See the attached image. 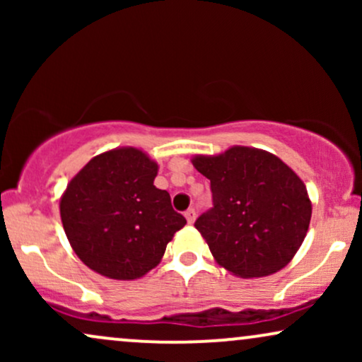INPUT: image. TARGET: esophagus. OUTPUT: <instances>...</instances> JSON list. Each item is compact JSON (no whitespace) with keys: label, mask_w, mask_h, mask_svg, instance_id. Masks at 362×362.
I'll list each match as a JSON object with an SVG mask.
<instances>
[{"label":"esophagus","mask_w":362,"mask_h":362,"mask_svg":"<svg viewBox=\"0 0 362 362\" xmlns=\"http://www.w3.org/2000/svg\"><path fill=\"white\" fill-rule=\"evenodd\" d=\"M185 218H187V221H189V223H194V219H195V209H194V207H189V209L185 211Z\"/></svg>","instance_id":"1"}]
</instances>
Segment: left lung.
I'll return each instance as SVG.
<instances>
[{
	"label": "left lung",
	"mask_w": 362,
	"mask_h": 362,
	"mask_svg": "<svg viewBox=\"0 0 362 362\" xmlns=\"http://www.w3.org/2000/svg\"><path fill=\"white\" fill-rule=\"evenodd\" d=\"M194 167L211 180L213 207L195 219L216 262L250 279L281 271L301 247L311 202L301 178L271 153L235 146L197 156Z\"/></svg>",
	"instance_id": "1"
}]
</instances>
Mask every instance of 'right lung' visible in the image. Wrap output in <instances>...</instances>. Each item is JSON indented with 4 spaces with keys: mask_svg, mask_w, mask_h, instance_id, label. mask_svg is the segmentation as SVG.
<instances>
[{
    "mask_svg": "<svg viewBox=\"0 0 362 362\" xmlns=\"http://www.w3.org/2000/svg\"><path fill=\"white\" fill-rule=\"evenodd\" d=\"M155 161L136 148L102 153L85 165L61 199L73 250L91 271L138 279L160 264L185 218L167 190L153 185Z\"/></svg>",
    "mask_w": 362,
    "mask_h": 362,
    "instance_id": "1",
    "label": "right lung"
}]
</instances>
